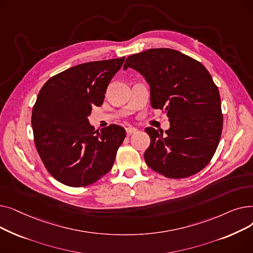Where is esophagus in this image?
I'll return each instance as SVG.
<instances>
[{
	"mask_svg": "<svg viewBox=\"0 0 253 253\" xmlns=\"http://www.w3.org/2000/svg\"><path fill=\"white\" fill-rule=\"evenodd\" d=\"M126 132H127V134H133V133H136L137 129L134 127H127Z\"/></svg>",
	"mask_w": 253,
	"mask_h": 253,
	"instance_id": "obj_1",
	"label": "esophagus"
}]
</instances>
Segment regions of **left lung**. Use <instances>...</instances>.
<instances>
[{
	"instance_id": "left-lung-1",
	"label": "left lung",
	"mask_w": 253,
	"mask_h": 253,
	"mask_svg": "<svg viewBox=\"0 0 253 253\" xmlns=\"http://www.w3.org/2000/svg\"><path fill=\"white\" fill-rule=\"evenodd\" d=\"M150 85L151 105L169 118L168 130L145 128L151 143L147 165L166 177L184 178L201 171L213 157L222 130L219 92L205 66L183 53L149 49L127 57Z\"/></svg>"
}]
</instances>
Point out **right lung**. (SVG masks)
Instances as JSON below:
<instances>
[{
    "label": "right lung",
    "instance_id": "add662e5",
    "mask_svg": "<svg viewBox=\"0 0 253 253\" xmlns=\"http://www.w3.org/2000/svg\"><path fill=\"white\" fill-rule=\"evenodd\" d=\"M125 57L78 64L50 78L33 108L37 151L49 173L69 187L97 181L112 169L126 131L111 124L98 130L88 117L100 106Z\"/></svg>",
    "mask_w": 253,
    "mask_h": 253
}]
</instances>
